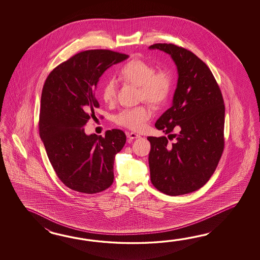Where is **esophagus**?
I'll use <instances>...</instances> for the list:
<instances>
[{
	"instance_id": "obj_1",
	"label": "esophagus",
	"mask_w": 260,
	"mask_h": 260,
	"mask_svg": "<svg viewBox=\"0 0 260 260\" xmlns=\"http://www.w3.org/2000/svg\"><path fill=\"white\" fill-rule=\"evenodd\" d=\"M127 138H129V139H136V138H141V137H140V135H138V134L131 132L128 133Z\"/></svg>"
}]
</instances>
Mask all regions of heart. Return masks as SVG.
Returning <instances> with one entry per match:
<instances>
[{
	"label": "heart",
	"instance_id": "obj_1",
	"mask_svg": "<svg viewBox=\"0 0 260 260\" xmlns=\"http://www.w3.org/2000/svg\"><path fill=\"white\" fill-rule=\"evenodd\" d=\"M120 77L127 83L138 85L139 99L154 106L166 103L171 94L173 75L168 69L155 71L152 64L140 58H133L122 66ZM117 85L113 79H109L101 90L102 99L106 103H112L116 99ZM152 117L149 106L140 105L124 109L115 116V122L122 127L134 131L142 130Z\"/></svg>",
	"mask_w": 260,
	"mask_h": 260
}]
</instances>
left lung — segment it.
I'll use <instances>...</instances> for the list:
<instances>
[{"label": "left lung", "instance_id": "1", "mask_svg": "<svg viewBox=\"0 0 260 260\" xmlns=\"http://www.w3.org/2000/svg\"><path fill=\"white\" fill-rule=\"evenodd\" d=\"M149 48L171 55L178 72L173 105L155 123L176 140L168 144L166 137H148L150 180L170 196L190 193L210 179L224 150L223 95L210 69L191 51L174 44Z\"/></svg>", "mask_w": 260, "mask_h": 260}]
</instances>
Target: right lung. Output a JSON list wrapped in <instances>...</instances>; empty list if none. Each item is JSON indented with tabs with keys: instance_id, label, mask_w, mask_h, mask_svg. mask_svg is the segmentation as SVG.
<instances>
[{
	"instance_id": "right-lung-1",
	"label": "right lung",
	"mask_w": 260,
	"mask_h": 260,
	"mask_svg": "<svg viewBox=\"0 0 260 260\" xmlns=\"http://www.w3.org/2000/svg\"><path fill=\"white\" fill-rule=\"evenodd\" d=\"M127 57L111 50L83 51L55 67L44 82L40 137L56 176L72 190L99 193L113 183L114 158L126 142L125 134L112 129L105 137L87 136L83 127L100 108V76Z\"/></svg>"
}]
</instances>
